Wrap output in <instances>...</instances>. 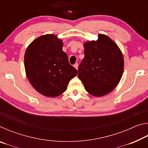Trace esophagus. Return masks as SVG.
<instances>
[{"instance_id": "esophagus-1", "label": "esophagus", "mask_w": 148, "mask_h": 148, "mask_svg": "<svg viewBox=\"0 0 148 148\" xmlns=\"http://www.w3.org/2000/svg\"><path fill=\"white\" fill-rule=\"evenodd\" d=\"M74 66L75 68H76V69L77 70V69H78V64H77V63H76V64H75L74 65Z\"/></svg>"}]
</instances>
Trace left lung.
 Here are the masks:
<instances>
[{
    "label": "left lung",
    "mask_w": 148,
    "mask_h": 148,
    "mask_svg": "<svg viewBox=\"0 0 148 148\" xmlns=\"http://www.w3.org/2000/svg\"><path fill=\"white\" fill-rule=\"evenodd\" d=\"M85 57L78 67L79 78L90 95L102 97L115 89L121 79L124 59L118 46L105 34L84 44Z\"/></svg>",
    "instance_id": "obj_1"
}]
</instances>
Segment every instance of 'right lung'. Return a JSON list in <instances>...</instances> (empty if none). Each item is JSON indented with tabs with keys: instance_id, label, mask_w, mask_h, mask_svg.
Returning <instances> with one entry per match:
<instances>
[{
	"instance_id": "add662e5",
	"label": "right lung",
	"mask_w": 148,
	"mask_h": 148,
	"mask_svg": "<svg viewBox=\"0 0 148 148\" xmlns=\"http://www.w3.org/2000/svg\"><path fill=\"white\" fill-rule=\"evenodd\" d=\"M63 42L54 34L39 36L29 45L25 53L27 78L35 90L42 95L56 97L67 89L77 70L70 64L62 51Z\"/></svg>"
}]
</instances>
